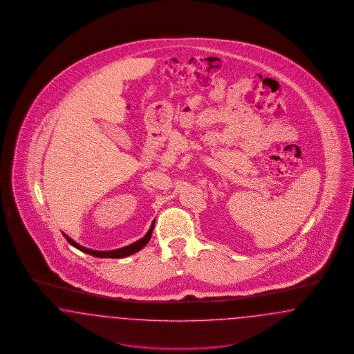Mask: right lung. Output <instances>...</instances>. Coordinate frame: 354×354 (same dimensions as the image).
Listing matches in <instances>:
<instances>
[{"label":"right lung","mask_w":354,"mask_h":354,"mask_svg":"<svg viewBox=\"0 0 354 354\" xmlns=\"http://www.w3.org/2000/svg\"><path fill=\"white\" fill-rule=\"evenodd\" d=\"M154 223H156V221H153V224H151L150 229L147 230V233H146L142 239H140V240L136 241V242H133V243H130V245H127V246H124V248L114 249V250H105V252H104V250H93V249H88V248H85V246H82V245H79L76 241L72 240L71 237H68L66 233H63V236L66 237V240L71 243L73 248L79 249L80 252L86 253V254L93 255V257H97V258H125L127 255L134 254V253L140 252L141 249H143V248L147 245V242L150 241L151 234H153Z\"/></svg>","instance_id":"right-lung-1"}]
</instances>
